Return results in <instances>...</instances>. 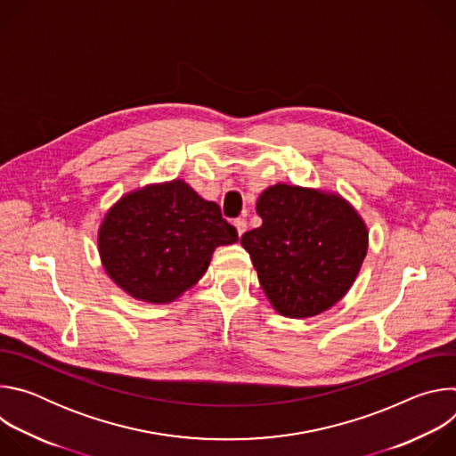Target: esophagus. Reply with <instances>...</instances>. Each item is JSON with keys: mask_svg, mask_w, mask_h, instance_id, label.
I'll list each match as a JSON object with an SVG mask.
<instances>
[{"mask_svg": "<svg viewBox=\"0 0 456 456\" xmlns=\"http://www.w3.org/2000/svg\"><path fill=\"white\" fill-rule=\"evenodd\" d=\"M234 227L238 231V236H241L247 231V222L243 218H238V220H234Z\"/></svg>", "mask_w": 456, "mask_h": 456, "instance_id": "esophagus-1", "label": "esophagus"}]
</instances>
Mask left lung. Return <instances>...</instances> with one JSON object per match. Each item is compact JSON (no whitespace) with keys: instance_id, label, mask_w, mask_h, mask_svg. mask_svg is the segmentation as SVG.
Returning a JSON list of instances; mask_svg holds the SVG:
<instances>
[{"instance_id":"8db88e82","label":"left lung","mask_w":456,"mask_h":456,"mask_svg":"<svg viewBox=\"0 0 456 456\" xmlns=\"http://www.w3.org/2000/svg\"><path fill=\"white\" fill-rule=\"evenodd\" d=\"M262 225L241 236L273 308L306 319L338 305L368 252V227L336 191L274 183L256 202Z\"/></svg>"}]
</instances>
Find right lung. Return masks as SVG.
<instances>
[{"label":"right lung","mask_w":456,"mask_h":456,"mask_svg":"<svg viewBox=\"0 0 456 456\" xmlns=\"http://www.w3.org/2000/svg\"><path fill=\"white\" fill-rule=\"evenodd\" d=\"M238 241L215 202L175 178L134 189L108 209L97 248L110 280L151 305L176 301L206 274L216 247Z\"/></svg>","instance_id":"obj_1"}]
</instances>
